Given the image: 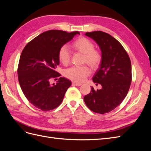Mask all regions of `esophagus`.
<instances>
[{"label": "esophagus", "instance_id": "1", "mask_svg": "<svg viewBox=\"0 0 151 151\" xmlns=\"http://www.w3.org/2000/svg\"><path fill=\"white\" fill-rule=\"evenodd\" d=\"M81 85H82V84H81V83H75V82H73L72 83V86H80Z\"/></svg>", "mask_w": 151, "mask_h": 151}]
</instances>
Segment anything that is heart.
Masks as SVG:
<instances>
[{"label":"heart","instance_id":"1","mask_svg":"<svg viewBox=\"0 0 151 151\" xmlns=\"http://www.w3.org/2000/svg\"><path fill=\"white\" fill-rule=\"evenodd\" d=\"M72 47L76 51L84 55V62L87 63L93 68H97L101 62L102 55L98 50H94V45L89 39L79 37L72 44ZM58 59L63 65H67L70 61V52L66 46L62 47L58 51ZM89 68L86 66L72 67L65 70L64 75L67 78L77 83L83 82L90 74Z\"/></svg>","mask_w":151,"mask_h":151}]
</instances>
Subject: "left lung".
Returning a JSON list of instances; mask_svg holds the SVG:
<instances>
[{"label":"left lung","mask_w":151,"mask_h":151,"mask_svg":"<svg viewBox=\"0 0 151 151\" xmlns=\"http://www.w3.org/2000/svg\"><path fill=\"white\" fill-rule=\"evenodd\" d=\"M85 35L94 40L101 52L102 60L93 77L101 89L91 87L84 97L86 106L93 112L104 114L116 108L129 92L132 81L130 58L121 43L110 35L101 31L88 32Z\"/></svg>","instance_id":"1"}]
</instances>
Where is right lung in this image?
<instances>
[{
    "label": "right lung",
    "instance_id": "add662e5",
    "mask_svg": "<svg viewBox=\"0 0 151 151\" xmlns=\"http://www.w3.org/2000/svg\"><path fill=\"white\" fill-rule=\"evenodd\" d=\"M77 34L79 32L49 30L32 40L22 50L17 69L21 88L28 101L42 111L58 107L72 84L62 77L56 84H51L50 81L60 76L56 71L59 50Z\"/></svg>",
    "mask_w": 151,
    "mask_h": 151
}]
</instances>
